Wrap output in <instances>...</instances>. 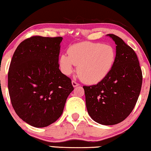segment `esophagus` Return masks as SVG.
<instances>
[{"mask_svg": "<svg viewBox=\"0 0 151 151\" xmlns=\"http://www.w3.org/2000/svg\"><path fill=\"white\" fill-rule=\"evenodd\" d=\"M72 85H73V87H76V86H79V84H78V82H76V81H74V80H73V81H72Z\"/></svg>", "mask_w": 151, "mask_h": 151, "instance_id": "1", "label": "esophagus"}]
</instances>
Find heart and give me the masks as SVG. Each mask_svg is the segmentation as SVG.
I'll return each mask as SVG.
<instances>
[{
    "label": "heart",
    "instance_id": "heart-1",
    "mask_svg": "<svg viewBox=\"0 0 151 151\" xmlns=\"http://www.w3.org/2000/svg\"><path fill=\"white\" fill-rule=\"evenodd\" d=\"M116 60V51L111 45L84 42L70 47L60 58L62 71L69 76L78 66L77 73L86 84H97L111 73Z\"/></svg>",
    "mask_w": 151,
    "mask_h": 151
}]
</instances>
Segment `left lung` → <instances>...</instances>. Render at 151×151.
I'll use <instances>...</instances> for the list:
<instances>
[{
  "instance_id": "obj_1",
  "label": "left lung",
  "mask_w": 151,
  "mask_h": 151,
  "mask_svg": "<svg viewBox=\"0 0 151 151\" xmlns=\"http://www.w3.org/2000/svg\"><path fill=\"white\" fill-rule=\"evenodd\" d=\"M116 60L111 73L95 85L84 86L88 113L103 125L117 124L133 110L141 91L142 72L133 49L114 34Z\"/></svg>"
}]
</instances>
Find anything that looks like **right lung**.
I'll return each mask as SVG.
<instances>
[{
	"label": "right lung",
	"instance_id": "1",
	"mask_svg": "<svg viewBox=\"0 0 151 151\" xmlns=\"http://www.w3.org/2000/svg\"><path fill=\"white\" fill-rule=\"evenodd\" d=\"M62 37L34 36L16 48L8 72L12 106L24 122L42 128L55 122L73 91L71 80L59 69Z\"/></svg>",
	"mask_w": 151,
	"mask_h": 151
}]
</instances>
